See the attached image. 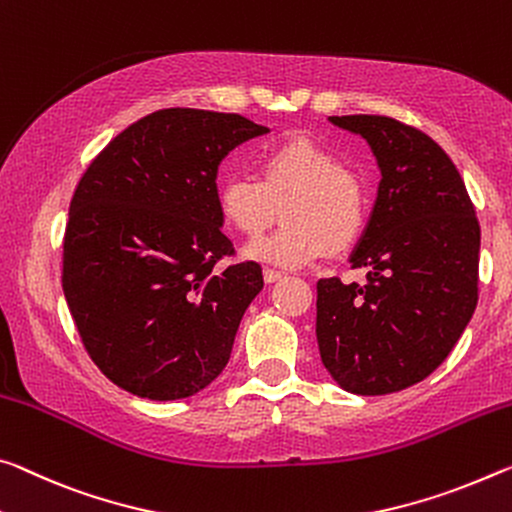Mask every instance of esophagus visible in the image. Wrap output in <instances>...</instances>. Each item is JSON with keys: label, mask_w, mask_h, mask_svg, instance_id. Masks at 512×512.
Masks as SVG:
<instances>
[{"label": "esophagus", "mask_w": 512, "mask_h": 512, "mask_svg": "<svg viewBox=\"0 0 512 512\" xmlns=\"http://www.w3.org/2000/svg\"><path fill=\"white\" fill-rule=\"evenodd\" d=\"M282 278V273L280 271H275V269H264V282H278Z\"/></svg>", "instance_id": "34e87169"}]
</instances>
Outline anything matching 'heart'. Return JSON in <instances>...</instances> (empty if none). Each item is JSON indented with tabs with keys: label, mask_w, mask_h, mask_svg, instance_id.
<instances>
[{
	"label": "heart",
	"mask_w": 512,
	"mask_h": 512,
	"mask_svg": "<svg viewBox=\"0 0 512 512\" xmlns=\"http://www.w3.org/2000/svg\"><path fill=\"white\" fill-rule=\"evenodd\" d=\"M216 207L223 223L243 237H257L282 214L285 223L250 243L246 255L285 269L312 264L326 248L339 253L353 246L369 216L362 177L310 139L266 150L257 161V180L225 177L216 189Z\"/></svg>",
	"instance_id": "1"
}]
</instances>
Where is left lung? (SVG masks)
I'll list each match as a JSON object with an SVG mask.
<instances>
[{
  "mask_svg": "<svg viewBox=\"0 0 512 512\" xmlns=\"http://www.w3.org/2000/svg\"><path fill=\"white\" fill-rule=\"evenodd\" d=\"M380 166L371 221L351 255L367 282H316V342L346 392H401L440 367L478 303L481 227L440 145L389 116H330Z\"/></svg>",
  "mask_w": 512,
  "mask_h": 512,
  "instance_id": "1",
  "label": "left lung"
}]
</instances>
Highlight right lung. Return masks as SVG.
<instances>
[{"label": "right lung", "mask_w": 512, "mask_h": 512, "mask_svg": "<svg viewBox=\"0 0 512 512\" xmlns=\"http://www.w3.org/2000/svg\"><path fill=\"white\" fill-rule=\"evenodd\" d=\"M269 132L239 113L161 109L88 164L70 200L63 294L81 344L113 385L175 401L230 360L243 312L262 291L234 255L216 207L218 164Z\"/></svg>", "instance_id": "right-lung-1"}]
</instances>
